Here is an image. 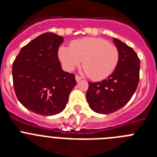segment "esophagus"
<instances>
[{
    "mask_svg": "<svg viewBox=\"0 0 157 157\" xmlns=\"http://www.w3.org/2000/svg\"><path fill=\"white\" fill-rule=\"evenodd\" d=\"M81 79H82V77H80V76H78V75H76L75 76L76 82H79Z\"/></svg>",
    "mask_w": 157,
    "mask_h": 157,
    "instance_id": "obj_1",
    "label": "esophagus"
}]
</instances>
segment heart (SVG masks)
I'll list each match as a JSON object with an SVG mask.
<instances>
[{
  "instance_id": "heart-1",
  "label": "heart",
  "mask_w": 157,
  "mask_h": 157,
  "mask_svg": "<svg viewBox=\"0 0 157 157\" xmlns=\"http://www.w3.org/2000/svg\"><path fill=\"white\" fill-rule=\"evenodd\" d=\"M59 58L67 71H72L82 60V67L93 80L109 77L119 63L120 52L116 45L100 37H87L61 46Z\"/></svg>"
}]
</instances>
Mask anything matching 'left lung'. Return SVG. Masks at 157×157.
Returning a JSON list of instances; mask_svg holds the SVG:
<instances>
[{"label": "left lung", "mask_w": 157, "mask_h": 157, "mask_svg": "<svg viewBox=\"0 0 157 157\" xmlns=\"http://www.w3.org/2000/svg\"><path fill=\"white\" fill-rule=\"evenodd\" d=\"M120 52L116 69L101 82H89L86 97L90 109L100 114H109L123 108L132 98L139 82L140 59L131 47L114 38Z\"/></svg>", "instance_id": "left-lung-1"}]
</instances>
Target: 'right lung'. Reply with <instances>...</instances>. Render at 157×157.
<instances>
[{
  "mask_svg": "<svg viewBox=\"0 0 157 157\" xmlns=\"http://www.w3.org/2000/svg\"><path fill=\"white\" fill-rule=\"evenodd\" d=\"M63 37L45 33L23 46L12 63L15 93L28 110L53 116L66 107L76 85L74 74L62 70L58 49Z\"/></svg>",
  "mask_w": 157,
  "mask_h": 157,
  "instance_id": "add662e5",
  "label": "right lung"
}]
</instances>
